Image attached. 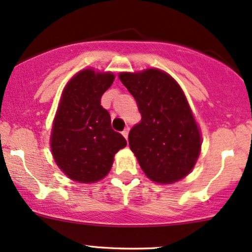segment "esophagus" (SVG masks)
Listing matches in <instances>:
<instances>
[{"mask_svg":"<svg viewBox=\"0 0 252 252\" xmlns=\"http://www.w3.org/2000/svg\"><path fill=\"white\" fill-rule=\"evenodd\" d=\"M122 135H123V136L126 137V139H128V135H129V129H128V128H126V129H124V130L122 131Z\"/></svg>","mask_w":252,"mask_h":252,"instance_id":"esophagus-1","label":"esophagus"}]
</instances>
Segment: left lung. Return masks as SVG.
<instances>
[{
  "label": "left lung",
  "mask_w": 252,
  "mask_h": 252,
  "mask_svg": "<svg viewBox=\"0 0 252 252\" xmlns=\"http://www.w3.org/2000/svg\"><path fill=\"white\" fill-rule=\"evenodd\" d=\"M120 80L141 113L129 132V146L143 172L158 183L184 178L200 154L201 136L181 87L158 69L121 73Z\"/></svg>",
  "instance_id": "obj_1"
}]
</instances>
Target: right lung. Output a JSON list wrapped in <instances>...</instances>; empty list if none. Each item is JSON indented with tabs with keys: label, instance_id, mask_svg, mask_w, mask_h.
Here are the masks:
<instances>
[{
	"label": "right lung",
	"instance_id": "right-lung-1",
	"mask_svg": "<svg viewBox=\"0 0 252 252\" xmlns=\"http://www.w3.org/2000/svg\"><path fill=\"white\" fill-rule=\"evenodd\" d=\"M111 73L80 71L64 88L51 135V151L59 167L73 181L94 183L109 173L113 157L126 140L111 126L100 105L112 85Z\"/></svg>",
	"mask_w": 252,
	"mask_h": 252
}]
</instances>
